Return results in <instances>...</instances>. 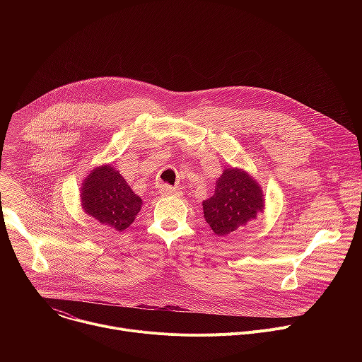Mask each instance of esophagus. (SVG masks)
I'll return each mask as SVG.
<instances>
[{"mask_svg": "<svg viewBox=\"0 0 362 362\" xmlns=\"http://www.w3.org/2000/svg\"><path fill=\"white\" fill-rule=\"evenodd\" d=\"M159 193L162 196H180L182 192L177 187H172L169 185H162L159 186Z\"/></svg>", "mask_w": 362, "mask_h": 362, "instance_id": "34e87169", "label": "esophagus"}]
</instances>
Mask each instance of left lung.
I'll list each match as a JSON object with an SVG mask.
<instances>
[{
    "label": "left lung",
    "instance_id": "left-lung-1",
    "mask_svg": "<svg viewBox=\"0 0 362 362\" xmlns=\"http://www.w3.org/2000/svg\"><path fill=\"white\" fill-rule=\"evenodd\" d=\"M264 193L256 180L242 169H225L215 193L203 202L204 221L219 236H226L262 212Z\"/></svg>",
    "mask_w": 362,
    "mask_h": 362
}]
</instances>
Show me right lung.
Listing matches in <instances>:
<instances>
[{
  "instance_id": "obj_1",
  "label": "right lung",
  "mask_w": 362,
  "mask_h": 362,
  "mask_svg": "<svg viewBox=\"0 0 362 362\" xmlns=\"http://www.w3.org/2000/svg\"><path fill=\"white\" fill-rule=\"evenodd\" d=\"M80 196L87 215L120 232L134 222L141 208V197L110 165L90 172L81 185Z\"/></svg>"
}]
</instances>
